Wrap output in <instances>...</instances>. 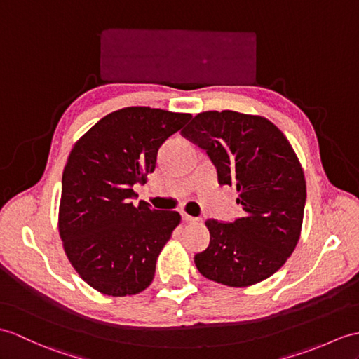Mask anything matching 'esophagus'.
I'll list each match as a JSON object with an SVG mask.
<instances>
[{"instance_id": "1", "label": "esophagus", "mask_w": 359, "mask_h": 359, "mask_svg": "<svg viewBox=\"0 0 359 359\" xmlns=\"http://www.w3.org/2000/svg\"><path fill=\"white\" fill-rule=\"evenodd\" d=\"M182 219H183V222H187V223H197V222H200V219L191 217V215L187 214V212H182Z\"/></svg>"}]
</instances>
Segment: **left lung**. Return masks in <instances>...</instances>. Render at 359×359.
<instances>
[{
  "instance_id": "obj_1",
  "label": "left lung",
  "mask_w": 359,
  "mask_h": 359,
  "mask_svg": "<svg viewBox=\"0 0 359 359\" xmlns=\"http://www.w3.org/2000/svg\"><path fill=\"white\" fill-rule=\"evenodd\" d=\"M206 149L219 183L236 185L243 215L206 220L211 240L194 263L205 278L229 287L257 285L286 263L302 234L304 172L283 131L263 116L203 111L182 131Z\"/></svg>"
}]
</instances>
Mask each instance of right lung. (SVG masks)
I'll return each instance as SVG.
<instances>
[{
    "label": "right lung",
    "instance_id": "right-lung-1",
    "mask_svg": "<svg viewBox=\"0 0 359 359\" xmlns=\"http://www.w3.org/2000/svg\"><path fill=\"white\" fill-rule=\"evenodd\" d=\"M191 118L127 107L107 114L72 148L57 229L74 271L97 292L127 297L151 285L157 257L182 217L144 200L135 205L133 185L147 182L161 145Z\"/></svg>",
    "mask_w": 359,
    "mask_h": 359
}]
</instances>
